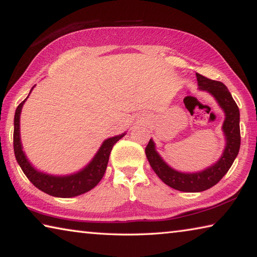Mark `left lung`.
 Listing matches in <instances>:
<instances>
[{
	"label": "left lung",
	"instance_id": "1",
	"mask_svg": "<svg viewBox=\"0 0 257 257\" xmlns=\"http://www.w3.org/2000/svg\"><path fill=\"white\" fill-rule=\"evenodd\" d=\"M196 77L199 88L211 93L225 113V120L222 129L225 135L227 144H225V149L221 159L211 168H207L206 170L202 172L182 173L173 170L160 158L158 152L155 151L154 143L152 139H150L145 149L146 158L160 179L165 185L170 186L171 188L186 191V193L203 191L216 185L228 172L238 155L239 149H240L239 108L227 86L221 81L212 80L210 78L199 75V73H196Z\"/></svg>",
	"mask_w": 257,
	"mask_h": 257
}]
</instances>
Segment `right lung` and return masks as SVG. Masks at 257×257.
I'll use <instances>...</instances> for the list:
<instances>
[{
    "label": "right lung",
    "instance_id": "1",
    "mask_svg": "<svg viewBox=\"0 0 257 257\" xmlns=\"http://www.w3.org/2000/svg\"><path fill=\"white\" fill-rule=\"evenodd\" d=\"M26 101V99H25ZM25 101L21 102L16 110L15 114V130H14V149L16 159L18 161L21 170L24 171L26 177L28 178L32 184L44 193L55 197H75L78 195L87 193L96 186L105 173L108 158L112 151L113 145L123 137V135L115 136L106 139L103 143L101 149L98 150L97 154L95 155L92 162H90L84 170L76 173V175L68 177H53L45 175V173L38 172L29 164L28 160L26 159L20 143L19 134V122H20V112Z\"/></svg>",
    "mask_w": 257,
    "mask_h": 257
}]
</instances>
